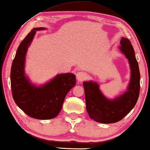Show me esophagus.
Segmentation results:
<instances>
[{
	"label": "esophagus",
	"instance_id": "34e87169",
	"mask_svg": "<svg viewBox=\"0 0 150 150\" xmlns=\"http://www.w3.org/2000/svg\"><path fill=\"white\" fill-rule=\"evenodd\" d=\"M87 76L86 74V73L83 72V71H79L76 74V79L79 83H81L83 81L87 79Z\"/></svg>",
	"mask_w": 150,
	"mask_h": 150
}]
</instances>
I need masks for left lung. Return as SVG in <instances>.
I'll list each match as a JSON object with an SVG mask.
<instances>
[{
  "instance_id": "1",
  "label": "left lung",
  "mask_w": 150,
  "mask_h": 150,
  "mask_svg": "<svg viewBox=\"0 0 150 150\" xmlns=\"http://www.w3.org/2000/svg\"><path fill=\"white\" fill-rule=\"evenodd\" d=\"M120 44L119 49L128 59L130 68L126 91L110 100L100 91L96 82H83L87 111L92 120L102 124H112L122 120L134 108L140 92V72L134 48L126 38H122Z\"/></svg>"
}]
</instances>
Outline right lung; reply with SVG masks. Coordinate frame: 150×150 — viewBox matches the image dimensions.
Wrapping results in <instances>:
<instances>
[{
    "mask_svg": "<svg viewBox=\"0 0 150 150\" xmlns=\"http://www.w3.org/2000/svg\"><path fill=\"white\" fill-rule=\"evenodd\" d=\"M46 28H35L20 43L11 65V87L16 104L30 117L38 120L54 118L60 112L65 98L76 85V76L59 74L44 85L30 82L25 74L26 54L36 31Z\"/></svg>",
    "mask_w": 150,
    "mask_h": 150,
    "instance_id": "add662e5",
    "label": "right lung"
}]
</instances>
